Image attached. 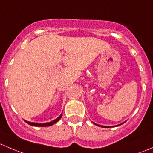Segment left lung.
Listing matches in <instances>:
<instances>
[{"label":"left lung","mask_w":153,"mask_h":153,"mask_svg":"<svg viewBox=\"0 0 153 153\" xmlns=\"http://www.w3.org/2000/svg\"><path fill=\"white\" fill-rule=\"evenodd\" d=\"M94 124H95V123H94ZM97 126H101V127H110V126H101V125H98V124H96ZM118 126H119V125H118Z\"/></svg>","instance_id":"8db88e82"}]
</instances>
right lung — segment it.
<instances>
[{
	"label": "right lung",
	"instance_id": "1",
	"mask_svg": "<svg viewBox=\"0 0 153 153\" xmlns=\"http://www.w3.org/2000/svg\"><path fill=\"white\" fill-rule=\"evenodd\" d=\"M61 117H62V115H60V116L58 117V118H56V119L54 120V121H51V122H49V123H44V124L32 123V122H29V121H25L27 123V124H29V125H32V126H52V124H55L56 122H58V121H59L60 119H61Z\"/></svg>",
	"mask_w": 153,
	"mask_h": 153
}]
</instances>
